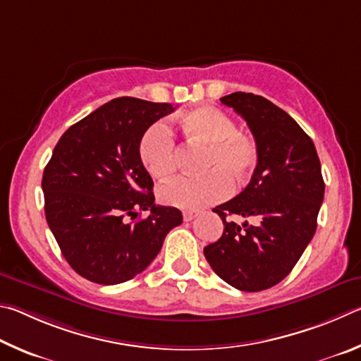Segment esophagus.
<instances>
[{"label":"esophagus","mask_w":361,"mask_h":361,"mask_svg":"<svg viewBox=\"0 0 361 361\" xmlns=\"http://www.w3.org/2000/svg\"><path fill=\"white\" fill-rule=\"evenodd\" d=\"M182 217H184V222H190V220L197 217V211H184L182 212Z\"/></svg>","instance_id":"esophagus-1"}]
</instances>
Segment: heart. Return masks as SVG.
<instances>
[{"label": "heart", "instance_id": "1", "mask_svg": "<svg viewBox=\"0 0 361 361\" xmlns=\"http://www.w3.org/2000/svg\"><path fill=\"white\" fill-rule=\"evenodd\" d=\"M179 126L190 144L204 145L201 169L195 177H177L158 188L163 204L179 209H200L230 193L231 182H244L258 163L254 139L239 131L236 122L214 106H201L185 112ZM139 160L155 179L164 180L176 173V144L168 126H149L139 141Z\"/></svg>", "mask_w": 361, "mask_h": 361}]
</instances>
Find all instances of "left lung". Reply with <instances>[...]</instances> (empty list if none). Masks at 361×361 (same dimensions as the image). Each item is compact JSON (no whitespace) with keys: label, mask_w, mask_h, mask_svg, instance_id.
<instances>
[{"label":"left lung","mask_w":361,"mask_h":361,"mask_svg":"<svg viewBox=\"0 0 361 361\" xmlns=\"http://www.w3.org/2000/svg\"><path fill=\"white\" fill-rule=\"evenodd\" d=\"M255 137L258 163L249 185L214 207L224 235L204 247L216 274L243 292L274 287L290 274L317 228L325 184L312 139L286 111L254 93L220 98ZM226 215L254 218L238 226Z\"/></svg>","instance_id":"left-lung-1"}]
</instances>
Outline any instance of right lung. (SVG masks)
I'll return each mask as SVG.
<instances>
[{
	"label": "right lung",
	"mask_w": 361,
	"mask_h": 361,
	"mask_svg": "<svg viewBox=\"0 0 361 361\" xmlns=\"http://www.w3.org/2000/svg\"><path fill=\"white\" fill-rule=\"evenodd\" d=\"M174 107L116 98L63 133L42 174L50 231L75 273L101 286L126 282L149 267L182 224L176 207L157 206L139 160L144 131ZM142 210L147 219L128 223Z\"/></svg>",
	"instance_id": "add662e5"
}]
</instances>
